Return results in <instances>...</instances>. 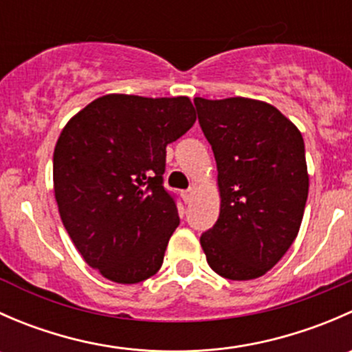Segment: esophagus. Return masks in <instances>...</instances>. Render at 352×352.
I'll return each mask as SVG.
<instances>
[{
	"label": "esophagus",
	"instance_id": "obj_1",
	"mask_svg": "<svg viewBox=\"0 0 352 352\" xmlns=\"http://www.w3.org/2000/svg\"><path fill=\"white\" fill-rule=\"evenodd\" d=\"M194 194H196V187H189L187 190H182V192H180V196H182L184 202H190V199L194 197Z\"/></svg>",
	"mask_w": 352,
	"mask_h": 352
}]
</instances>
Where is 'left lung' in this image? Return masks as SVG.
<instances>
[{
    "mask_svg": "<svg viewBox=\"0 0 352 352\" xmlns=\"http://www.w3.org/2000/svg\"><path fill=\"white\" fill-rule=\"evenodd\" d=\"M218 166L219 218L201 235L216 274L248 281L274 267L296 239L308 197L303 136L278 109L254 98L196 97Z\"/></svg>",
    "mask_w": 352,
    "mask_h": 352,
    "instance_id": "8db88e82",
    "label": "left lung"
}]
</instances>
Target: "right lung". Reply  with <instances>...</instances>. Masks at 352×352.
Returning a JSON list of instances; mask_svg holds the SVG:
<instances>
[{
    "label": "right lung",
    "mask_w": 352,
    "mask_h": 352,
    "mask_svg": "<svg viewBox=\"0 0 352 352\" xmlns=\"http://www.w3.org/2000/svg\"><path fill=\"white\" fill-rule=\"evenodd\" d=\"M196 122L189 97L110 94L71 117L54 148V196L90 267L134 285L158 272L179 226L163 187L166 144Z\"/></svg>",
    "instance_id": "right-lung-1"
}]
</instances>
